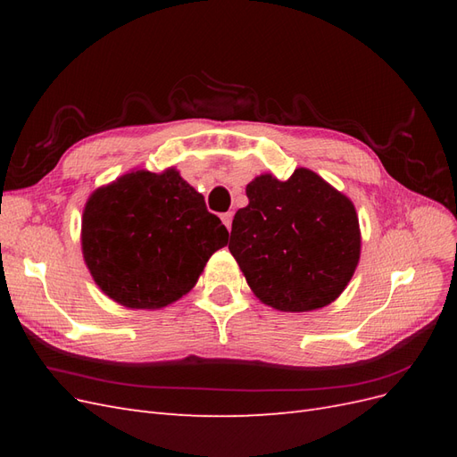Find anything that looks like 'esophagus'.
I'll list each match as a JSON object with an SVG mask.
<instances>
[{
  "label": "esophagus",
  "mask_w": 457,
  "mask_h": 457,
  "mask_svg": "<svg viewBox=\"0 0 457 457\" xmlns=\"http://www.w3.org/2000/svg\"><path fill=\"white\" fill-rule=\"evenodd\" d=\"M232 217H234V213H232V212H227V213L220 215V220H223L225 227H227L228 230H230V227H232Z\"/></svg>",
  "instance_id": "34e87169"
}]
</instances>
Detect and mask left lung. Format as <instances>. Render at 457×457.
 <instances>
[{"mask_svg":"<svg viewBox=\"0 0 457 457\" xmlns=\"http://www.w3.org/2000/svg\"><path fill=\"white\" fill-rule=\"evenodd\" d=\"M245 195L250 204L232 219L228 250L252 292L284 312L336 301L361 259L353 202L305 168L287 181L259 175Z\"/></svg>","mask_w":457,"mask_h":457,"instance_id":"obj_1","label":"left lung"}]
</instances>
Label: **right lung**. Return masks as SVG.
Wrapping results in <instances>:
<instances>
[{
    "mask_svg": "<svg viewBox=\"0 0 457 457\" xmlns=\"http://www.w3.org/2000/svg\"><path fill=\"white\" fill-rule=\"evenodd\" d=\"M228 230L175 170L126 173L89 196L81 250L103 292L128 309H162L188 294Z\"/></svg>",
    "mask_w": 457,
    "mask_h": 457,
    "instance_id": "add662e5",
    "label": "right lung"
}]
</instances>
